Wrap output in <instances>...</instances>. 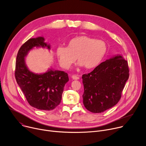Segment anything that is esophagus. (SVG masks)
<instances>
[{
  "mask_svg": "<svg viewBox=\"0 0 146 146\" xmlns=\"http://www.w3.org/2000/svg\"><path fill=\"white\" fill-rule=\"evenodd\" d=\"M72 79H73V80H79V79H80L79 76H77V75H73V76H72Z\"/></svg>",
  "mask_w": 146,
  "mask_h": 146,
  "instance_id": "34e87169",
  "label": "esophagus"
}]
</instances>
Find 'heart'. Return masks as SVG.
I'll list each match as a JSON object with an SVG mask.
<instances>
[{"instance_id": "b5f03b06", "label": "heart", "mask_w": 146, "mask_h": 146, "mask_svg": "<svg viewBox=\"0 0 146 146\" xmlns=\"http://www.w3.org/2000/svg\"><path fill=\"white\" fill-rule=\"evenodd\" d=\"M108 50L106 43L101 40L80 36L72 38L67 47L59 46L56 48V55L60 64L68 69L76 59L79 66L90 69L98 66Z\"/></svg>"}]
</instances>
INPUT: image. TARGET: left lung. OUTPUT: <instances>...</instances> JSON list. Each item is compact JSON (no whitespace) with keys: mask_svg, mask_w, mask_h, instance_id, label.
Segmentation results:
<instances>
[{"mask_svg":"<svg viewBox=\"0 0 146 146\" xmlns=\"http://www.w3.org/2000/svg\"><path fill=\"white\" fill-rule=\"evenodd\" d=\"M128 63L119 54L101 63L90 73L82 76L83 102L87 110L100 113L120 100L129 79Z\"/></svg>","mask_w":146,"mask_h":146,"instance_id":"8db88e82","label":"left lung"}]
</instances>
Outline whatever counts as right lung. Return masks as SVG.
<instances>
[{
  "label": "right lung",
  "mask_w": 146,
  "mask_h": 146,
  "mask_svg": "<svg viewBox=\"0 0 146 146\" xmlns=\"http://www.w3.org/2000/svg\"><path fill=\"white\" fill-rule=\"evenodd\" d=\"M35 47L50 49V45L44 42L43 37L29 39L17 53L15 77L29 104L38 110L49 111L60 104L69 77L64 72L52 69L41 74L35 73L29 70L25 57Z\"/></svg>",
  "instance_id": "add662e5"
}]
</instances>
